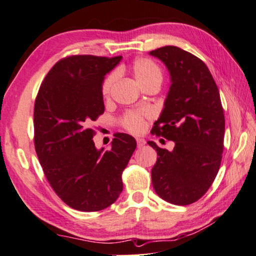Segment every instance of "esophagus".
I'll use <instances>...</instances> for the list:
<instances>
[{
  "label": "esophagus",
  "mask_w": 256,
  "mask_h": 256,
  "mask_svg": "<svg viewBox=\"0 0 256 256\" xmlns=\"http://www.w3.org/2000/svg\"><path fill=\"white\" fill-rule=\"evenodd\" d=\"M136 144H138V147H144V146L146 144V140L141 139V138H138Z\"/></svg>",
  "instance_id": "1"
}]
</instances>
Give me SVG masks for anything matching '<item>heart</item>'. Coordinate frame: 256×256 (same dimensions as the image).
<instances>
[{"label": "heart", "mask_w": 256, "mask_h": 256, "mask_svg": "<svg viewBox=\"0 0 256 256\" xmlns=\"http://www.w3.org/2000/svg\"><path fill=\"white\" fill-rule=\"evenodd\" d=\"M132 72L140 86H142V85H144L146 83L152 82V80H160V82H162L160 70L158 68V66L155 62L149 59H146V58L136 59L132 64ZM115 80H116L115 72L108 75L106 78H104L102 83V88H101V90H102V94L104 96H109ZM144 114H141L138 112H130L123 117L122 124H123V126L126 128L128 131L138 134V133H141L144 130L146 124H144Z\"/></svg>", "instance_id": "heart-1"}]
</instances>
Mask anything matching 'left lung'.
<instances>
[{"label":"left lung","mask_w":256,"mask_h":256,"mask_svg":"<svg viewBox=\"0 0 256 256\" xmlns=\"http://www.w3.org/2000/svg\"><path fill=\"white\" fill-rule=\"evenodd\" d=\"M170 72L171 86L152 133L174 141L171 152L154 142L157 152L152 186L162 200L189 205L200 200L220 168L224 115L220 93L206 64L180 48L150 51Z\"/></svg>","instance_id":"obj_1"}]
</instances>
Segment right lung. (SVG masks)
Segmentation results:
<instances>
[{
	"label": "right lung",
	"instance_id": "1",
	"mask_svg": "<svg viewBox=\"0 0 256 256\" xmlns=\"http://www.w3.org/2000/svg\"><path fill=\"white\" fill-rule=\"evenodd\" d=\"M122 60L72 56L56 62L40 84L34 107V142L48 184L72 208L96 212L115 202L122 173L136 148L116 133L110 149H96L92 122L104 112L102 83Z\"/></svg>",
	"mask_w": 256,
	"mask_h": 256
}]
</instances>
